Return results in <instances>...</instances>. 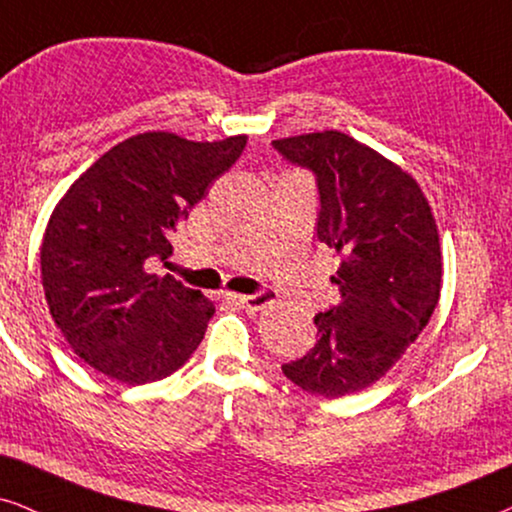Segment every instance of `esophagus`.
<instances>
[{
  "instance_id": "1",
  "label": "esophagus",
  "mask_w": 512,
  "mask_h": 512,
  "mask_svg": "<svg viewBox=\"0 0 512 512\" xmlns=\"http://www.w3.org/2000/svg\"><path fill=\"white\" fill-rule=\"evenodd\" d=\"M226 298L230 300V303L242 305L244 310L256 312V310H263V307L268 305V303H272V298H275V293L265 289V291L254 293V296H242V293H226Z\"/></svg>"
}]
</instances>
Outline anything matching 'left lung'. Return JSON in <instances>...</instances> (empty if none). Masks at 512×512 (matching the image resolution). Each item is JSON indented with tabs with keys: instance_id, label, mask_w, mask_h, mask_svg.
<instances>
[{
	"instance_id": "left-lung-1",
	"label": "left lung",
	"mask_w": 512,
	"mask_h": 512,
	"mask_svg": "<svg viewBox=\"0 0 512 512\" xmlns=\"http://www.w3.org/2000/svg\"><path fill=\"white\" fill-rule=\"evenodd\" d=\"M286 160L317 174L319 242L340 256L342 303L314 317L317 345L282 366L314 396L340 398L396 366L440 298L443 254L431 205L394 160L338 130L275 139Z\"/></svg>"
}]
</instances>
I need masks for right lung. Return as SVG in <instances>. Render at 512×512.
<instances>
[{"mask_svg":"<svg viewBox=\"0 0 512 512\" xmlns=\"http://www.w3.org/2000/svg\"><path fill=\"white\" fill-rule=\"evenodd\" d=\"M244 146L247 135L142 132L97 158L55 205L41 284L55 326L97 373L135 387L172 375L198 349L214 303L146 263L172 254L170 235Z\"/></svg>","mask_w":512,"mask_h":512,"instance_id":"add662e5","label":"right lung"}]
</instances>
